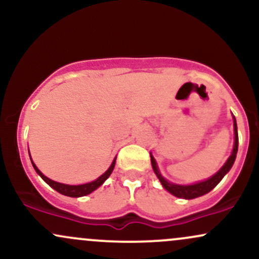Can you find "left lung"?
<instances>
[{
  "mask_svg": "<svg viewBox=\"0 0 259 259\" xmlns=\"http://www.w3.org/2000/svg\"><path fill=\"white\" fill-rule=\"evenodd\" d=\"M233 119H234V135H235L233 152H231L230 157H229L227 162L224 163V165H223V167L219 169L214 175L208 178L207 180L198 181V183L191 184V185H179V184L170 183V181H168L167 179H164V178L162 177V174H160L158 169V165H157L156 163V159L153 158L152 153H151V164H152L154 174L157 175V178L159 179L162 186L167 190L169 194L175 196V197L185 198V200H192V198L200 197V196L208 194V192L212 191V190L214 189L219 183H221V180L225 177V174H228V171L230 170L231 167H233L235 159H236L237 148H239V135H237L236 119H235L234 115H233Z\"/></svg>",
  "mask_w": 259,
  "mask_h": 259,
  "instance_id": "obj_1",
  "label": "left lung"
}]
</instances>
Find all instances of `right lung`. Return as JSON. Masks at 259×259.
<instances>
[{
  "label": "right lung",
  "mask_w": 259,
  "mask_h": 259,
  "mask_svg": "<svg viewBox=\"0 0 259 259\" xmlns=\"http://www.w3.org/2000/svg\"><path fill=\"white\" fill-rule=\"evenodd\" d=\"M29 156H30V153H29ZM115 159H117V157L113 159L111 167L107 169L105 173L101 175L100 178H97L96 180L91 181V183L81 184V185H68V184H62V183H57V181H53L51 179H49L47 177H45V175L41 173L40 170H38L36 165H35V163L32 162V159H31V164H32V167H34L35 170H36V173L40 175L41 178H42V180L45 181V183L49 184L52 189H55L56 191L59 192V194H62L64 196H69V197H81V196H86V195L91 194L92 191H95L96 189H99V187L102 185V184L105 183L107 179H108L109 175L112 174L113 169H114Z\"/></svg>",
  "instance_id": "obj_1"
}]
</instances>
